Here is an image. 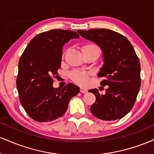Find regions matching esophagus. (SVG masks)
Here are the masks:
<instances>
[{
	"label": "esophagus",
	"mask_w": 154,
	"mask_h": 154,
	"mask_svg": "<svg viewBox=\"0 0 154 154\" xmlns=\"http://www.w3.org/2000/svg\"><path fill=\"white\" fill-rule=\"evenodd\" d=\"M80 92L82 93H86L88 92V90L85 89V88H80Z\"/></svg>",
	"instance_id": "34e87169"
}]
</instances>
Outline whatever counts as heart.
<instances>
[{"instance_id":"heart-1","label":"heart","mask_w":154,"mask_h":154,"mask_svg":"<svg viewBox=\"0 0 154 154\" xmlns=\"http://www.w3.org/2000/svg\"><path fill=\"white\" fill-rule=\"evenodd\" d=\"M81 50L83 55L88 54L90 52H93V51H98L100 52L99 48L96 45L93 44H85L81 47ZM70 77L72 80L75 83L79 85H85L88 82V77H89V74L85 72L81 71H74L70 74Z\"/></svg>"}]
</instances>
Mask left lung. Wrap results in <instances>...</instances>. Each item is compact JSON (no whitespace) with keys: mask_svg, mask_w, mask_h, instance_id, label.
<instances>
[{"mask_svg":"<svg viewBox=\"0 0 154 154\" xmlns=\"http://www.w3.org/2000/svg\"><path fill=\"white\" fill-rule=\"evenodd\" d=\"M82 38L94 42L103 51V64L98 74L107 86L106 93L90 90L95 102L91 113L98 119L111 121L122 119L133 107L140 87V63L130 42L122 35L107 29L78 30Z\"/></svg>","mask_w":154,"mask_h":154,"instance_id":"1","label":"left lung"}]
</instances>
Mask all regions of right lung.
Masks as SVG:
<instances>
[{
    "label": "right lung",
    "mask_w": 154,
    "mask_h": 154,
    "mask_svg": "<svg viewBox=\"0 0 154 154\" xmlns=\"http://www.w3.org/2000/svg\"><path fill=\"white\" fill-rule=\"evenodd\" d=\"M77 32L51 29L35 37L19 61L17 88L23 108L32 119L40 122L55 120L66 112L69 102L79 92L72 83L53 87L54 77L61 68L62 49Z\"/></svg>",
    "instance_id": "right-lung-1"
}]
</instances>
